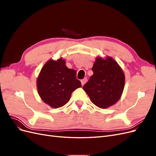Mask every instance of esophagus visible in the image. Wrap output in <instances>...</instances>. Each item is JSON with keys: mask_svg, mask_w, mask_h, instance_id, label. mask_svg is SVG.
Returning <instances> with one entry per match:
<instances>
[{"mask_svg": "<svg viewBox=\"0 0 156 156\" xmlns=\"http://www.w3.org/2000/svg\"><path fill=\"white\" fill-rule=\"evenodd\" d=\"M81 84H82V85L83 86L84 84H85L87 82V78H84L83 79H82L81 81Z\"/></svg>", "mask_w": 156, "mask_h": 156, "instance_id": "esophagus-1", "label": "esophagus"}]
</instances>
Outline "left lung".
<instances>
[{"label":"left lung","mask_w":156,"mask_h":156,"mask_svg":"<svg viewBox=\"0 0 156 156\" xmlns=\"http://www.w3.org/2000/svg\"><path fill=\"white\" fill-rule=\"evenodd\" d=\"M93 75L83 86L91 101L101 108L109 107L120 100L124 90L123 70L110 56L97 57L92 68Z\"/></svg>","instance_id":"obj_1"}]
</instances>
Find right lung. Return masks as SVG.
<instances>
[{
    "label": "right lung",
    "instance_id": "right-lung-1",
    "mask_svg": "<svg viewBox=\"0 0 156 156\" xmlns=\"http://www.w3.org/2000/svg\"><path fill=\"white\" fill-rule=\"evenodd\" d=\"M76 73V71L66 66L62 58L48 60L37 79V90L41 100L55 108L66 104L72 93L81 87Z\"/></svg>",
    "mask_w": 156,
    "mask_h": 156
}]
</instances>
